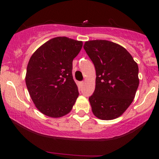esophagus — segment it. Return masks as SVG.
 Instances as JSON below:
<instances>
[{
  "mask_svg": "<svg viewBox=\"0 0 159 159\" xmlns=\"http://www.w3.org/2000/svg\"><path fill=\"white\" fill-rule=\"evenodd\" d=\"M84 84V81H81V82H80V83H79L80 87H82V86H83Z\"/></svg>",
  "mask_w": 159,
  "mask_h": 159,
  "instance_id": "esophagus-1",
  "label": "esophagus"
}]
</instances>
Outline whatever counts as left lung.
<instances>
[{
    "mask_svg": "<svg viewBox=\"0 0 159 159\" xmlns=\"http://www.w3.org/2000/svg\"><path fill=\"white\" fill-rule=\"evenodd\" d=\"M84 48L96 69V87L89 97L93 113L98 119H116L134 99L138 66L126 49L107 40L87 41Z\"/></svg>",
    "mask_w": 159,
    "mask_h": 159,
    "instance_id": "obj_1",
    "label": "left lung"
}]
</instances>
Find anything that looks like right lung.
Wrapping results in <instances>:
<instances>
[{
    "label": "right lung",
    "mask_w": 159,
    "mask_h": 159,
    "mask_svg": "<svg viewBox=\"0 0 159 159\" xmlns=\"http://www.w3.org/2000/svg\"><path fill=\"white\" fill-rule=\"evenodd\" d=\"M82 45L81 41L59 36L44 43L30 57L25 82L43 114L61 117L72 110L79 95L72 77V61Z\"/></svg>",
    "instance_id": "1"
}]
</instances>
